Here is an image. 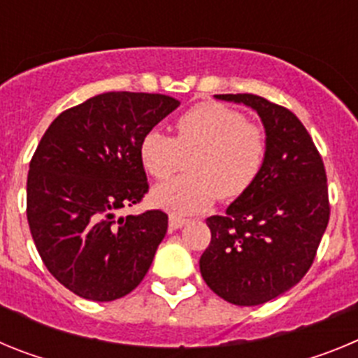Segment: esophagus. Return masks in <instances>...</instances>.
I'll return each instance as SVG.
<instances>
[{
  "mask_svg": "<svg viewBox=\"0 0 358 358\" xmlns=\"http://www.w3.org/2000/svg\"><path fill=\"white\" fill-rule=\"evenodd\" d=\"M186 224H188V220H186V218L176 217V215H170V218H169V226H170V231H176V229H179V227L186 226Z\"/></svg>",
  "mask_w": 358,
  "mask_h": 358,
  "instance_id": "obj_1",
  "label": "esophagus"
}]
</instances>
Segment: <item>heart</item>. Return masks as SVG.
I'll list each match as a JSON object with an SVG mask.
<instances>
[{
	"mask_svg": "<svg viewBox=\"0 0 358 358\" xmlns=\"http://www.w3.org/2000/svg\"><path fill=\"white\" fill-rule=\"evenodd\" d=\"M265 134L242 113L201 102L176 120V138L152 129L140 141V161L154 179L182 166L189 173L152 189L150 202L173 215L206 211L217 199L235 201L258 179L265 161Z\"/></svg>",
	"mask_w": 358,
	"mask_h": 358,
	"instance_id": "obj_1",
	"label": "heart"
}]
</instances>
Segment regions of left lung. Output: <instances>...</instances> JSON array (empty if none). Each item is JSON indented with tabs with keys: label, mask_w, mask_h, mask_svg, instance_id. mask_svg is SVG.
Returning <instances> with one entry per match:
<instances>
[{
	"label": "left lung",
	"mask_w": 358,
	"mask_h": 358,
	"mask_svg": "<svg viewBox=\"0 0 358 358\" xmlns=\"http://www.w3.org/2000/svg\"><path fill=\"white\" fill-rule=\"evenodd\" d=\"M260 116L265 161L255 185L206 220L202 280L238 306L264 305L301 281L330 218L327 172L314 141L285 107L256 94H215Z\"/></svg>",
	"instance_id": "1"
}]
</instances>
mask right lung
<instances>
[{
	"instance_id": "right-lung-1",
	"label": "right lung",
	"mask_w": 358,
	"mask_h": 358,
	"mask_svg": "<svg viewBox=\"0 0 358 358\" xmlns=\"http://www.w3.org/2000/svg\"><path fill=\"white\" fill-rule=\"evenodd\" d=\"M179 107L166 94L109 91L64 110L31 157L27 217L52 276L91 301H115L140 285L169 217L116 211L147 194L140 141Z\"/></svg>"
}]
</instances>
